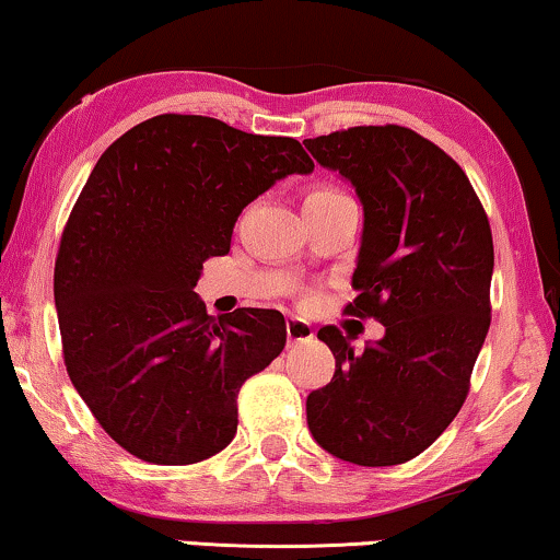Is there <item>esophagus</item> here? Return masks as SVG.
Segmentation results:
<instances>
[{
    "label": "esophagus",
    "mask_w": 560,
    "mask_h": 560,
    "mask_svg": "<svg viewBox=\"0 0 560 560\" xmlns=\"http://www.w3.org/2000/svg\"><path fill=\"white\" fill-rule=\"evenodd\" d=\"M285 331H288V343H290V347H295V343H303V341H311L313 339L311 324H305V320H301V318H288Z\"/></svg>",
    "instance_id": "obj_1"
}]
</instances>
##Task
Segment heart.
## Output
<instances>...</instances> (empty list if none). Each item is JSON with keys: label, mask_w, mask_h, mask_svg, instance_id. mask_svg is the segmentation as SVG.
Here are the masks:
<instances>
[{"label": "heart", "mask_w": 560, "mask_h": 560, "mask_svg": "<svg viewBox=\"0 0 560 560\" xmlns=\"http://www.w3.org/2000/svg\"><path fill=\"white\" fill-rule=\"evenodd\" d=\"M334 194H339V190H336V188H316V190H313V194L311 196H334Z\"/></svg>", "instance_id": "heart-1"}]
</instances>
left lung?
<instances>
[{"instance_id": "8db88e82", "label": "left lung", "mask_w": 560, "mask_h": 560, "mask_svg": "<svg viewBox=\"0 0 560 560\" xmlns=\"http://www.w3.org/2000/svg\"><path fill=\"white\" fill-rule=\"evenodd\" d=\"M364 206L357 298L343 313L385 326L354 351L341 328L318 339L336 357L305 402L318 446L359 466H395L431 446L469 395L487 339L492 229L454 158L408 127H349L305 140Z\"/></svg>"}]
</instances>
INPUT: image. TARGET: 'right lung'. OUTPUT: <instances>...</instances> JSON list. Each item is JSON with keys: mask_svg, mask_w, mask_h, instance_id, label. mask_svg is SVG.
Returning <instances> with one entry per match:
<instances>
[{"mask_svg": "<svg viewBox=\"0 0 560 560\" xmlns=\"http://www.w3.org/2000/svg\"><path fill=\"white\" fill-rule=\"evenodd\" d=\"M313 160L293 137L247 135L198 114H160L112 142L66 221L56 257L63 362L98 425L160 466L232 443L236 397L285 349V318H213L194 293L229 252L242 209Z\"/></svg>", "mask_w": 560, "mask_h": 560, "instance_id": "1", "label": "right lung"}]
</instances>
